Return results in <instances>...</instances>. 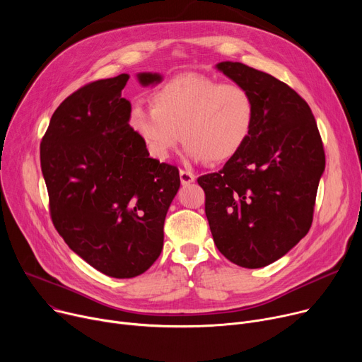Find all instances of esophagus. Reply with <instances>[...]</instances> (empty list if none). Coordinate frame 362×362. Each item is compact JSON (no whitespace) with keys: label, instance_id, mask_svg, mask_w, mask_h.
Returning <instances> with one entry per match:
<instances>
[{"label":"esophagus","instance_id":"34e87169","mask_svg":"<svg viewBox=\"0 0 362 362\" xmlns=\"http://www.w3.org/2000/svg\"><path fill=\"white\" fill-rule=\"evenodd\" d=\"M179 175H180V182H182V185H191L192 182H195V176L191 173V171L180 170Z\"/></svg>","mask_w":362,"mask_h":362}]
</instances>
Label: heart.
Returning a JSON list of instances; mask_svg holds the SVG:
<instances>
[{"mask_svg": "<svg viewBox=\"0 0 362 362\" xmlns=\"http://www.w3.org/2000/svg\"><path fill=\"white\" fill-rule=\"evenodd\" d=\"M149 107H133L129 124L149 154L161 161L180 138L195 161L230 160L248 141L255 114L251 93L243 86L195 73L163 83L151 93Z\"/></svg>", "mask_w": 362, "mask_h": 362, "instance_id": "obj_1", "label": "heart"}]
</instances>
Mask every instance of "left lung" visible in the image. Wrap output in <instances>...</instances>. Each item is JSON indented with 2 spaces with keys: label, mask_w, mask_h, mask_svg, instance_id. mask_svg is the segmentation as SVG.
I'll use <instances>...</instances> for the list:
<instances>
[{
  "label": "left lung",
  "mask_w": 362,
  "mask_h": 362,
  "mask_svg": "<svg viewBox=\"0 0 362 362\" xmlns=\"http://www.w3.org/2000/svg\"><path fill=\"white\" fill-rule=\"evenodd\" d=\"M217 67L251 93L254 124L238 154L198 185L217 250L240 267L259 269L308 233L325 148L310 105L291 86L242 63Z\"/></svg>",
  "instance_id": "8db88e82"
}]
</instances>
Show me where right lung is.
Instances as JSON below:
<instances>
[{"mask_svg": "<svg viewBox=\"0 0 362 362\" xmlns=\"http://www.w3.org/2000/svg\"><path fill=\"white\" fill-rule=\"evenodd\" d=\"M138 78L145 86L161 81L152 73ZM127 81L123 73L69 95L41 141L55 230L93 269L117 279L145 273L160 257L180 186L177 167L151 158L129 126Z\"/></svg>", "mask_w": 362, "mask_h": 362, "instance_id": "add662e5", "label": "right lung"}]
</instances>
